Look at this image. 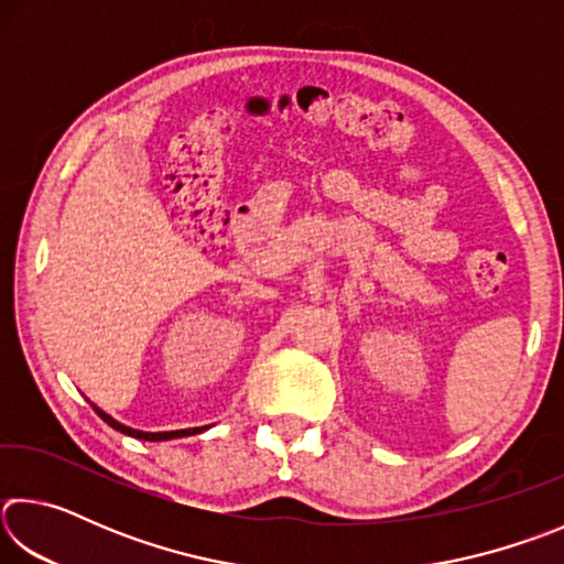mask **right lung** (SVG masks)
I'll use <instances>...</instances> for the list:
<instances>
[{"mask_svg": "<svg viewBox=\"0 0 564 564\" xmlns=\"http://www.w3.org/2000/svg\"><path fill=\"white\" fill-rule=\"evenodd\" d=\"M91 408L97 410V415L104 420V423L111 425L113 431H119L123 435H131V437H139V441H151V443H159V441H174V437H186V435H196V433H204L208 431V425L204 427H186V431H166V433H144V431H133L129 425H121L119 420H113L109 413H104L101 408H97L91 403Z\"/></svg>", "mask_w": 564, "mask_h": 564, "instance_id": "obj_1", "label": "right lung"}]
</instances>
